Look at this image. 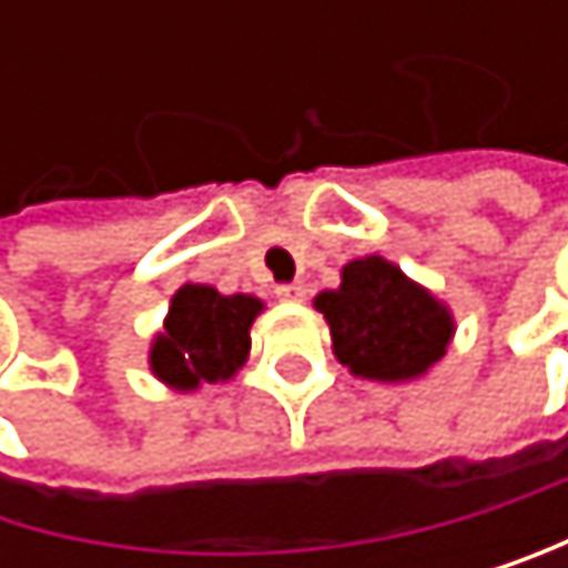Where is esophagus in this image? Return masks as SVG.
Returning a JSON list of instances; mask_svg holds the SVG:
<instances>
[{
	"mask_svg": "<svg viewBox=\"0 0 568 568\" xmlns=\"http://www.w3.org/2000/svg\"><path fill=\"white\" fill-rule=\"evenodd\" d=\"M275 296L282 303H303L306 300V286H300V282H286V286H275Z\"/></svg>",
	"mask_w": 568,
	"mask_h": 568,
	"instance_id": "34e87169",
	"label": "esophagus"
}]
</instances>
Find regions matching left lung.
Masks as SVG:
<instances>
[{"mask_svg":"<svg viewBox=\"0 0 568 568\" xmlns=\"http://www.w3.org/2000/svg\"><path fill=\"white\" fill-rule=\"evenodd\" d=\"M313 306L331 326L334 357L371 382L429 375L456 334L453 310L382 255L347 262L341 286L323 290Z\"/></svg>","mask_w":568,"mask_h":568,"instance_id":"obj_1","label":"left lung"}]
</instances>
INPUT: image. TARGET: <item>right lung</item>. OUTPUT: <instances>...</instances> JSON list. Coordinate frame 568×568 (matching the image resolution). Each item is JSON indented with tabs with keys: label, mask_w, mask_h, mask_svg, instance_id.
I'll return each mask as SVG.
<instances>
[{
	"label": "right lung",
	"mask_w": 568,
	"mask_h": 568,
	"mask_svg": "<svg viewBox=\"0 0 568 568\" xmlns=\"http://www.w3.org/2000/svg\"><path fill=\"white\" fill-rule=\"evenodd\" d=\"M265 310L258 296H224L186 282L170 300L163 331L149 344V371L173 392L231 382L252 351V323Z\"/></svg>",
	"instance_id": "add662e5"
}]
</instances>
